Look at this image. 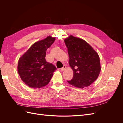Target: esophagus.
<instances>
[{
	"instance_id": "esophagus-1",
	"label": "esophagus",
	"mask_w": 123,
	"mask_h": 123,
	"mask_svg": "<svg viewBox=\"0 0 123 123\" xmlns=\"http://www.w3.org/2000/svg\"><path fill=\"white\" fill-rule=\"evenodd\" d=\"M66 66H64V67H63L62 68H61V71H64V70H66Z\"/></svg>"
}]
</instances>
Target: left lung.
Returning <instances> with one entry per match:
<instances>
[{
	"mask_svg": "<svg viewBox=\"0 0 123 123\" xmlns=\"http://www.w3.org/2000/svg\"><path fill=\"white\" fill-rule=\"evenodd\" d=\"M64 41L69 64L73 71L72 79L68 83L80 88L89 86L97 79L101 69L98 54L82 39L70 35Z\"/></svg>",
	"mask_w": 123,
	"mask_h": 123,
	"instance_id": "left-lung-1",
	"label": "left lung"
}]
</instances>
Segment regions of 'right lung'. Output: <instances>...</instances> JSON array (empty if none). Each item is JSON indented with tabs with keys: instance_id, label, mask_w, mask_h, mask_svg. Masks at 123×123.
I'll use <instances>...</instances> for the list:
<instances>
[{
	"instance_id": "add662e5",
	"label": "right lung",
	"mask_w": 123,
	"mask_h": 123,
	"mask_svg": "<svg viewBox=\"0 0 123 123\" xmlns=\"http://www.w3.org/2000/svg\"><path fill=\"white\" fill-rule=\"evenodd\" d=\"M55 38L48 36L34 43L19 58L18 72L29 87L40 88L50 82L56 68L46 60V51L53 43Z\"/></svg>"
}]
</instances>
